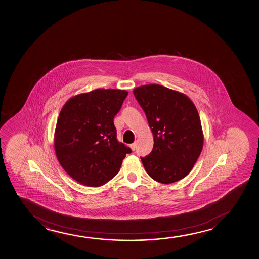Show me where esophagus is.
<instances>
[{
  "instance_id": "esophagus-1",
  "label": "esophagus",
  "mask_w": 259,
  "mask_h": 259,
  "mask_svg": "<svg viewBox=\"0 0 259 259\" xmlns=\"http://www.w3.org/2000/svg\"><path fill=\"white\" fill-rule=\"evenodd\" d=\"M130 148H131L132 150H135L136 149V142H134L133 144H131Z\"/></svg>"
}]
</instances>
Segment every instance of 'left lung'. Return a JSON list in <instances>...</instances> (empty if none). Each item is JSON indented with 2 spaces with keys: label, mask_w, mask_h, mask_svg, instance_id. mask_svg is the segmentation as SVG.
Returning <instances> with one entry per match:
<instances>
[{
  "label": "left lung",
  "mask_w": 259,
  "mask_h": 259,
  "mask_svg": "<svg viewBox=\"0 0 259 259\" xmlns=\"http://www.w3.org/2000/svg\"><path fill=\"white\" fill-rule=\"evenodd\" d=\"M141 105L154 136L148 156L141 157L153 180L170 184L186 177L202 152V124L195 104L188 96L161 85L136 88Z\"/></svg>",
  "instance_id": "1"
}]
</instances>
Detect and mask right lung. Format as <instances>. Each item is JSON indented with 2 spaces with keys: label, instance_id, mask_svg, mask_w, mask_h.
I'll use <instances>...</instances> for the list:
<instances>
[{
  "label": "right lung",
  "instance_id": "add662e5",
  "mask_svg": "<svg viewBox=\"0 0 259 259\" xmlns=\"http://www.w3.org/2000/svg\"><path fill=\"white\" fill-rule=\"evenodd\" d=\"M128 93L96 89L74 96L61 110L55 150L62 167L75 181L100 187L120 170L132 149L117 139L113 119Z\"/></svg>",
  "mask_w": 259,
  "mask_h": 259
}]
</instances>
